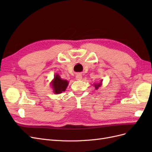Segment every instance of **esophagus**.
I'll return each mask as SVG.
<instances>
[{"instance_id": "esophagus-1", "label": "esophagus", "mask_w": 152, "mask_h": 152, "mask_svg": "<svg viewBox=\"0 0 152 152\" xmlns=\"http://www.w3.org/2000/svg\"><path fill=\"white\" fill-rule=\"evenodd\" d=\"M75 79L77 80H80L82 79V76L80 73H77L75 77Z\"/></svg>"}]
</instances>
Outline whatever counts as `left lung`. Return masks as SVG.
I'll list each match as a JSON object with an SVG mask.
<instances>
[{
    "label": "left lung",
    "instance_id": "left-lung-1",
    "mask_svg": "<svg viewBox=\"0 0 152 152\" xmlns=\"http://www.w3.org/2000/svg\"><path fill=\"white\" fill-rule=\"evenodd\" d=\"M102 82H103V80H101L99 82H98V83H95L94 84V87H95V89H98L99 87L102 86Z\"/></svg>",
    "mask_w": 152,
    "mask_h": 152
}]
</instances>
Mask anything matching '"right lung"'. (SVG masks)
<instances>
[{"label": "right lung", "instance_id": "1", "mask_svg": "<svg viewBox=\"0 0 152 152\" xmlns=\"http://www.w3.org/2000/svg\"><path fill=\"white\" fill-rule=\"evenodd\" d=\"M68 81L62 79L61 77L57 73L54 75L53 80L50 82V86L52 87L53 93L56 94L61 93L65 91L68 85Z\"/></svg>", "mask_w": 152, "mask_h": 152}]
</instances>
